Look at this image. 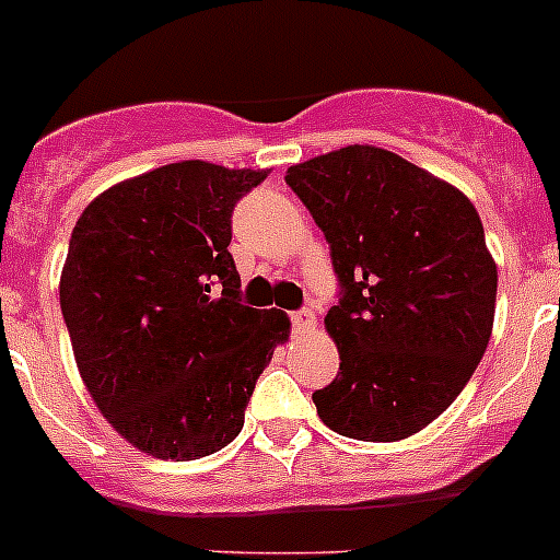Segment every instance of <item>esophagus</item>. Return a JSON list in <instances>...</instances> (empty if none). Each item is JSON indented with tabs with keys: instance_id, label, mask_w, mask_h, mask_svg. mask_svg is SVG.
<instances>
[{
	"instance_id": "34e87169",
	"label": "esophagus",
	"mask_w": 560,
	"mask_h": 560,
	"mask_svg": "<svg viewBox=\"0 0 560 560\" xmlns=\"http://www.w3.org/2000/svg\"><path fill=\"white\" fill-rule=\"evenodd\" d=\"M314 327H316L314 311L302 307V311H294V314H291V330H294L296 336H302V332H311Z\"/></svg>"
}]
</instances>
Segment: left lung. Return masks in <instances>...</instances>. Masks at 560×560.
<instances>
[{
  "instance_id": "1",
  "label": "left lung",
  "mask_w": 560,
  "mask_h": 560,
  "mask_svg": "<svg viewBox=\"0 0 560 560\" xmlns=\"http://www.w3.org/2000/svg\"><path fill=\"white\" fill-rule=\"evenodd\" d=\"M330 244L338 302L325 325L336 381L322 422L358 441L428 428L464 392L494 325L497 266L458 188L377 147H343L285 172Z\"/></svg>"
}]
</instances>
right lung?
Segmentation results:
<instances>
[{
	"label": "right lung",
	"instance_id": "obj_1",
	"mask_svg": "<svg viewBox=\"0 0 560 560\" xmlns=\"http://www.w3.org/2000/svg\"><path fill=\"white\" fill-rule=\"evenodd\" d=\"M264 168L183 161L107 188L77 219L60 311L102 417L155 458L219 453L244 428L289 316L241 302L233 210Z\"/></svg>",
	"mask_w": 560,
	"mask_h": 560
}]
</instances>
